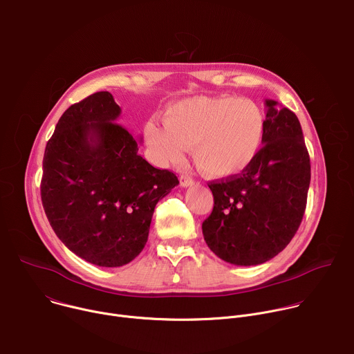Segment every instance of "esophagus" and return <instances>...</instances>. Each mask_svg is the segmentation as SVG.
I'll return each instance as SVG.
<instances>
[{
  "instance_id": "esophagus-1",
  "label": "esophagus",
  "mask_w": 354,
  "mask_h": 354,
  "mask_svg": "<svg viewBox=\"0 0 354 354\" xmlns=\"http://www.w3.org/2000/svg\"><path fill=\"white\" fill-rule=\"evenodd\" d=\"M194 182H193V179L190 178V176H187V175H182L180 176V185L183 186V187H187V186H192Z\"/></svg>"
}]
</instances>
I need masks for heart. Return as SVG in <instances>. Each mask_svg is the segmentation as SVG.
I'll return each instance as SVG.
<instances>
[{
    "label": "heart",
    "instance_id": "1",
    "mask_svg": "<svg viewBox=\"0 0 354 354\" xmlns=\"http://www.w3.org/2000/svg\"><path fill=\"white\" fill-rule=\"evenodd\" d=\"M266 120L254 100L193 96L171 105L164 123L151 120L145 138L161 162H179L193 147L196 167L212 179H230L259 156Z\"/></svg>",
    "mask_w": 354,
    "mask_h": 354
}]
</instances>
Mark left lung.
<instances>
[{
	"label": "left lung",
	"mask_w": 354,
	"mask_h": 354,
	"mask_svg": "<svg viewBox=\"0 0 354 354\" xmlns=\"http://www.w3.org/2000/svg\"><path fill=\"white\" fill-rule=\"evenodd\" d=\"M263 147L241 175L210 182L212 214L201 230L207 246L232 265L254 266L281 252L307 206L311 164L298 118L265 100Z\"/></svg>",
	"instance_id": "1"
}]
</instances>
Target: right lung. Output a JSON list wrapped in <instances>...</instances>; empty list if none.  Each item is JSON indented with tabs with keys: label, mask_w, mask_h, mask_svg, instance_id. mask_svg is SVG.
Returning a JSON list of instances; mask_svg holds the SVG:
<instances>
[{
	"label": "right lung",
	"mask_w": 354,
	"mask_h": 354,
	"mask_svg": "<svg viewBox=\"0 0 354 354\" xmlns=\"http://www.w3.org/2000/svg\"><path fill=\"white\" fill-rule=\"evenodd\" d=\"M120 112L106 91L71 105L43 157L40 194L50 225L77 257L102 268L140 254L157 203L179 183L138 154V140L118 123Z\"/></svg>",
	"instance_id": "obj_1"
}]
</instances>
